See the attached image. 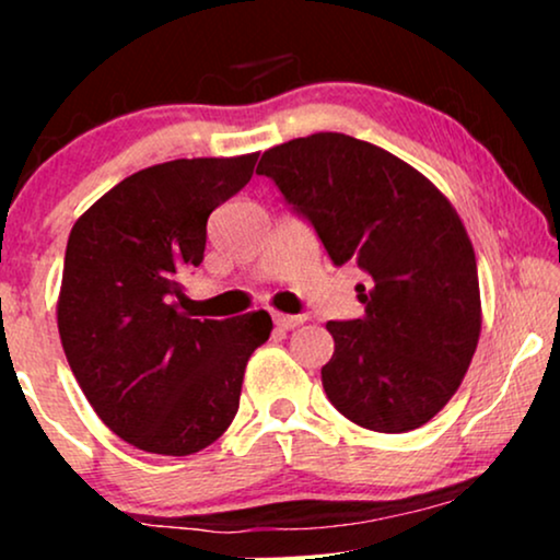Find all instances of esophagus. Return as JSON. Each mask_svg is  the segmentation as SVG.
Returning a JSON list of instances; mask_svg holds the SVG:
<instances>
[{"mask_svg": "<svg viewBox=\"0 0 560 560\" xmlns=\"http://www.w3.org/2000/svg\"><path fill=\"white\" fill-rule=\"evenodd\" d=\"M272 320H275V326L280 328V331H290V328L301 326L305 318H303V316H290V313H278V311H275V313H272Z\"/></svg>", "mask_w": 560, "mask_h": 560, "instance_id": "esophagus-1", "label": "esophagus"}]
</instances>
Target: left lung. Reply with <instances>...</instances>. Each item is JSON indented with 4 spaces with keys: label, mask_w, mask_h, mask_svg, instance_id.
I'll return each instance as SVG.
<instances>
[{
    "label": "left lung",
    "mask_w": 560,
    "mask_h": 560,
    "mask_svg": "<svg viewBox=\"0 0 560 560\" xmlns=\"http://www.w3.org/2000/svg\"><path fill=\"white\" fill-rule=\"evenodd\" d=\"M316 229L334 265L357 262L364 316L328 320V400L351 423L408 433L456 395L481 334L477 257L423 173L341 132L270 148L257 165Z\"/></svg>",
    "instance_id": "left-lung-1"
}]
</instances>
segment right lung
<instances>
[{
  "label": "right lung",
  "instance_id": "obj_1",
  "mask_svg": "<svg viewBox=\"0 0 560 560\" xmlns=\"http://www.w3.org/2000/svg\"><path fill=\"white\" fill-rule=\"evenodd\" d=\"M259 152L171 160L129 175L75 219L58 293V334L83 395L135 448L188 456L240 410L252 351L272 318H190L180 278L203 262L211 211L255 173Z\"/></svg>",
  "mask_w": 560,
  "mask_h": 560
}]
</instances>
